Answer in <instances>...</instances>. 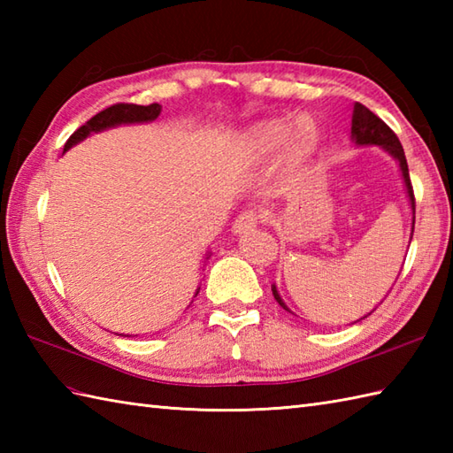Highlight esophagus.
<instances>
[{
	"mask_svg": "<svg viewBox=\"0 0 453 453\" xmlns=\"http://www.w3.org/2000/svg\"><path fill=\"white\" fill-rule=\"evenodd\" d=\"M257 221H258V216H257L255 210H247V211H243V214H239L237 219L234 221V227H232L234 235L251 234L253 229L257 227Z\"/></svg>",
	"mask_w": 453,
	"mask_h": 453,
	"instance_id": "34e87169",
	"label": "esophagus"
}]
</instances>
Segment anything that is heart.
I'll return each mask as SVG.
<instances>
[{
  "label": "heart",
  "instance_id": "1",
  "mask_svg": "<svg viewBox=\"0 0 453 453\" xmlns=\"http://www.w3.org/2000/svg\"><path fill=\"white\" fill-rule=\"evenodd\" d=\"M317 143V130L307 119H297L294 127L288 120H265L245 134V156L263 163L280 150L286 165L296 167L311 156Z\"/></svg>",
  "mask_w": 453,
  "mask_h": 453
}]
</instances>
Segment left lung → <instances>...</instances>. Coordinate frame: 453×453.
<instances>
[{
    "mask_svg": "<svg viewBox=\"0 0 453 453\" xmlns=\"http://www.w3.org/2000/svg\"><path fill=\"white\" fill-rule=\"evenodd\" d=\"M350 140L354 142V146H358V148L378 146L383 151H388L389 156L395 159V163L399 165V171H401L403 187H405L407 198H409V206H411V211H412V218H411V237H409V243H411L412 232H415V195H412L405 151H403V146H401L399 138L395 136V134H393V130L388 127V124L383 122L381 119L375 117V114L370 109H365L364 104H360V103H354L352 120H350ZM273 296H274V300L280 303V307H284L286 311H290L294 315V311L290 310V307L284 303L282 296H280V292H278L276 284H273ZM373 310H375V307H373ZM368 315H364V317H368ZM364 317H362V319H364Z\"/></svg>",
    "mask_w": 453,
    "mask_h": 453,
    "instance_id": "1",
    "label": "left lung"
}]
</instances>
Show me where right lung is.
<instances>
[{"label":"right lung","instance_id":"add662e5","mask_svg":"<svg viewBox=\"0 0 453 453\" xmlns=\"http://www.w3.org/2000/svg\"><path fill=\"white\" fill-rule=\"evenodd\" d=\"M161 114V104L153 103L148 104V107H142V104H112V107L101 111L99 114H95L91 120H88L83 124L81 128L75 130L70 140L65 142L64 151L72 150L73 146H78L83 140H88L91 134H99L104 130H111V128H117L122 127V124H146V122H153ZM210 257V253L204 257V263L206 258ZM200 288H196L195 297L198 296ZM119 334V333H117Z\"/></svg>","mask_w":453,"mask_h":453}]
</instances>
